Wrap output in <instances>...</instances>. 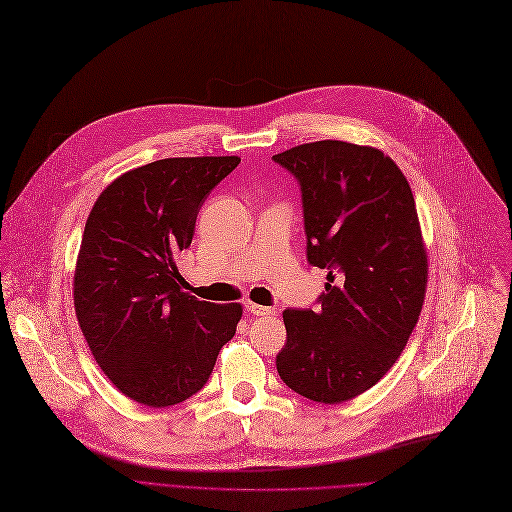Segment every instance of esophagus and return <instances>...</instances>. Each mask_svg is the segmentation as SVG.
<instances>
[{
    "mask_svg": "<svg viewBox=\"0 0 512 512\" xmlns=\"http://www.w3.org/2000/svg\"><path fill=\"white\" fill-rule=\"evenodd\" d=\"M245 308H247L251 314H255V316H275V314H277L275 308L259 306V304H255V302H245Z\"/></svg>",
    "mask_w": 512,
    "mask_h": 512,
    "instance_id": "1",
    "label": "esophagus"
}]
</instances>
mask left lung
I'll use <instances>...</instances> for the list:
<instances>
[{
	"mask_svg": "<svg viewBox=\"0 0 512 512\" xmlns=\"http://www.w3.org/2000/svg\"><path fill=\"white\" fill-rule=\"evenodd\" d=\"M298 181L308 261L327 269L318 310H286L277 374L339 404L376 386L423 310L429 261L410 185L376 147L316 141L273 155Z\"/></svg>",
	"mask_w": 512,
	"mask_h": 512,
	"instance_id": "obj_1",
	"label": "left lung"
}]
</instances>
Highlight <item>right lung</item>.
Listing matches in <instances>:
<instances>
[{"instance_id":"right-lung-1","label":"right lung","mask_w":512,"mask_h":512,"mask_svg":"<svg viewBox=\"0 0 512 512\" xmlns=\"http://www.w3.org/2000/svg\"><path fill=\"white\" fill-rule=\"evenodd\" d=\"M241 157H171L116 177L91 208L73 275L81 333L108 380L130 400L165 408L208 382L235 337L241 304L181 290L177 257L198 212Z\"/></svg>"}]
</instances>
